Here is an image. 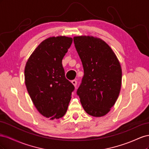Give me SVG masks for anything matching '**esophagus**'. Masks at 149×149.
<instances>
[{"label":"esophagus","mask_w":149,"mask_h":149,"mask_svg":"<svg viewBox=\"0 0 149 149\" xmlns=\"http://www.w3.org/2000/svg\"><path fill=\"white\" fill-rule=\"evenodd\" d=\"M71 83H72V84H73L74 86L75 87L76 86V84H77V81L75 80V79H74V80L72 81Z\"/></svg>","instance_id":"34e87169"}]
</instances>
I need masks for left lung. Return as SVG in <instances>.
I'll use <instances>...</instances> for the list:
<instances>
[{
    "instance_id": "8db88e82",
    "label": "left lung",
    "mask_w": 149,
    "mask_h": 149,
    "mask_svg": "<svg viewBox=\"0 0 149 149\" xmlns=\"http://www.w3.org/2000/svg\"><path fill=\"white\" fill-rule=\"evenodd\" d=\"M84 76L77 90L86 112L94 117L105 116L114 105L120 91L122 70L111 47L92 36L74 37Z\"/></svg>"
}]
</instances>
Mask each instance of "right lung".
I'll list each match as a JSON object with an SVG mask.
<instances>
[{
    "label": "right lung",
    "mask_w": 149,
    "mask_h": 149,
    "mask_svg": "<svg viewBox=\"0 0 149 149\" xmlns=\"http://www.w3.org/2000/svg\"><path fill=\"white\" fill-rule=\"evenodd\" d=\"M73 38L49 37L40 43L25 67V83L38 111L50 119L62 118L67 111L74 85L66 79L62 60Z\"/></svg>",
    "instance_id": "right-lung-1"
}]
</instances>
